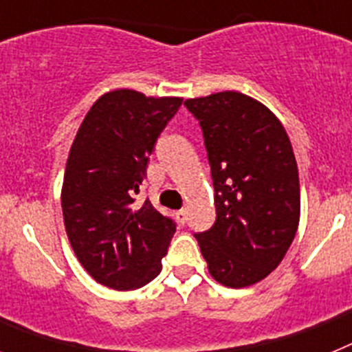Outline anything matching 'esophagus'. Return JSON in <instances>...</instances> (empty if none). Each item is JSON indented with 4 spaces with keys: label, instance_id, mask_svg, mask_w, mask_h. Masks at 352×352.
<instances>
[{
    "label": "esophagus",
    "instance_id": "obj_1",
    "mask_svg": "<svg viewBox=\"0 0 352 352\" xmlns=\"http://www.w3.org/2000/svg\"><path fill=\"white\" fill-rule=\"evenodd\" d=\"M176 220H178L182 226H185V223H186V210L176 211Z\"/></svg>",
    "mask_w": 352,
    "mask_h": 352
}]
</instances>
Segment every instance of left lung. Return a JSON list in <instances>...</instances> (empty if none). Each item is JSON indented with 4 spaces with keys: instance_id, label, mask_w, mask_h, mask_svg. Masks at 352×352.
<instances>
[{
    "instance_id": "8db88e82",
    "label": "left lung",
    "mask_w": 352,
    "mask_h": 352,
    "mask_svg": "<svg viewBox=\"0 0 352 352\" xmlns=\"http://www.w3.org/2000/svg\"><path fill=\"white\" fill-rule=\"evenodd\" d=\"M203 130L217 220L195 239L211 276L227 287L266 278L284 259L300 222V178L285 129L243 93L185 102Z\"/></svg>"
}]
</instances>
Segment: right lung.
<instances>
[{"label":"right lung","instance_id":"right-lung-1","mask_svg":"<svg viewBox=\"0 0 352 352\" xmlns=\"http://www.w3.org/2000/svg\"><path fill=\"white\" fill-rule=\"evenodd\" d=\"M182 98L133 89L105 93L79 126L65 170L61 208L70 245L98 284L130 291L162 270L176 222L135 194L162 130Z\"/></svg>","mask_w":352,"mask_h":352}]
</instances>
